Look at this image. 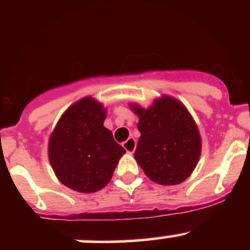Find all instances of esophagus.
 Listing matches in <instances>:
<instances>
[{
	"mask_svg": "<svg viewBox=\"0 0 250 250\" xmlns=\"http://www.w3.org/2000/svg\"><path fill=\"white\" fill-rule=\"evenodd\" d=\"M123 147L127 150V153L133 154L135 149H136V140H135L134 137H129L127 141L123 143Z\"/></svg>",
	"mask_w": 250,
	"mask_h": 250,
	"instance_id": "obj_1",
	"label": "esophagus"
}]
</instances>
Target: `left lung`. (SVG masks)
Segmentation results:
<instances>
[{
	"label": "left lung",
	"instance_id": "obj_1",
	"mask_svg": "<svg viewBox=\"0 0 250 250\" xmlns=\"http://www.w3.org/2000/svg\"><path fill=\"white\" fill-rule=\"evenodd\" d=\"M129 107L139 116L141 136L134 157L145 174L163 186L187 180L200 160L202 140L185 104L173 96L162 95L148 108L137 103Z\"/></svg>",
	"mask_w": 250,
	"mask_h": 250
}]
</instances>
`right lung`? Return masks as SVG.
Masks as SVG:
<instances>
[{
  "instance_id": "obj_1",
  "label": "right lung",
  "mask_w": 250,
  "mask_h": 250,
  "mask_svg": "<svg viewBox=\"0 0 250 250\" xmlns=\"http://www.w3.org/2000/svg\"><path fill=\"white\" fill-rule=\"evenodd\" d=\"M107 109L85 96L70 105L57 121L48 142L54 173L65 187L90 194L101 190L113 177L125 153L103 125Z\"/></svg>"
}]
</instances>
